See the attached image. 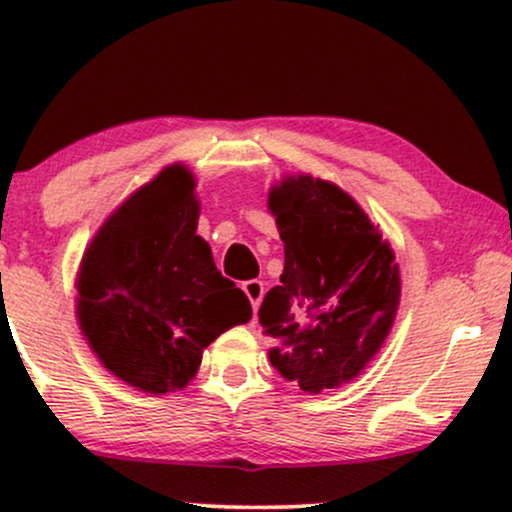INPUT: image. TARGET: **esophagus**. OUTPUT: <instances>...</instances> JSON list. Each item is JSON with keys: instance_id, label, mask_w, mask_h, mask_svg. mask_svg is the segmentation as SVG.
Returning a JSON list of instances; mask_svg holds the SVG:
<instances>
[{"instance_id": "esophagus-1", "label": "esophagus", "mask_w": 512, "mask_h": 512, "mask_svg": "<svg viewBox=\"0 0 512 512\" xmlns=\"http://www.w3.org/2000/svg\"><path fill=\"white\" fill-rule=\"evenodd\" d=\"M242 290H244L246 297H249V302H251V306H254V311H256L258 304H261V299H263V292H266L263 282L261 280H246L244 285H242Z\"/></svg>"}]
</instances>
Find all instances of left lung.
I'll list each match as a JSON object with an SVG mask.
<instances>
[{
    "mask_svg": "<svg viewBox=\"0 0 512 512\" xmlns=\"http://www.w3.org/2000/svg\"><path fill=\"white\" fill-rule=\"evenodd\" d=\"M285 244L280 285L258 323L278 340L270 364L306 393L352 381L381 350L400 302L393 249L345 191L285 179L268 196Z\"/></svg>",
    "mask_w": 512,
    "mask_h": 512,
    "instance_id": "8db88e82",
    "label": "left lung"
}]
</instances>
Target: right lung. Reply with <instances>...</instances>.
<instances>
[{"label":"right lung","mask_w":512,"mask_h":512,"mask_svg":"<svg viewBox=\"0 0 512 512\" xmlns=\"http://www.w3.org/2000/svg\"><path fill=\"white\" fill-rule=\"evenodd\" d=\"M196 222L194 177L167 167L102 225L78 275V321L93 352L153 395L182 390L210 342L251 318Z\"/></svg>","instance_id":"1"}]
</instances>
